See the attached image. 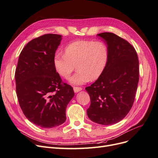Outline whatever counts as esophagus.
Masks as SVG:
<instances>
[{
	"label": "esophagus",
	"mask_w": 158,
	"mask_h": 158,
	"mask_svg": "<svg viewBox=\"0 0 158 158\" xmlns=\"http://www.w3.org/2000/svg\"><path fill=\"white\" fill-rule=\"evenodd\" d=\"M73 89H74V91L75 93H77V92H80V91H81V90L82 89V88H81V87H76V86H74L73 88Z\"/></svg>",
	"instance_id": "obj_1"
}]
</instances>
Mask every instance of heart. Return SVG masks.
I'll return each instance as SVG.
<instances>
[{"instance_id": "1", "label": "heart", "mask_w": 158, "mask_h": 158, "mask_svg": "<svg viewBox=\"0 0 158 158\" xmlns=\"http://www.w3.org/2000/svg\"><path fill=\"white\" fill-rule=\"evenodd\" d=\"M64 51V54L56 52L54 55V68L60 76L68 78L76 64L78 70L70 78L73 84H83L91 79H98L108 63L109 47L103 41H75L66 45Z\"/></svg>"}]
</instances>
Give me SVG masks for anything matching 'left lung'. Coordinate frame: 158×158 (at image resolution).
<instances>
[{"mask_svg": "<svg viewBox=\"0 0 158 158\" xmlns=\"http://www.w3.org/2000/svg\"><path fill=\"white\" fill-rule=\"evenodd\" d=\"M109 47L106 69L90 86L85 88L91 103L87 109L91 121L100 125L115 124L131 109L139 80V61L131 44L113 33L98 34Z\"/></svg>", "mask_w": 158, "mask_h": 158, "instance_id": "left-lung-1", "label": "left lung"}]
</instances>
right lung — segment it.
I'll return each mask as SVG.
<instances>
[{
    "instance_id": "add662e5",
    "label": "right lung",
    "mask_w": 158,
    "mask_h": 158,
    "mask_svg": "<svg viewBox=\"0 0 158 158\" xmlns=\"http://www.w3.org/2000/svg\"><path fill=\"white\" fill-rule=\"evenodd\" d=\"M61 35L48 33L32 40L20 52L15 72L16 94L26 117L42 128L66 121V109L74 92L53 65Z\"/></svg>"
}]
</instances>
